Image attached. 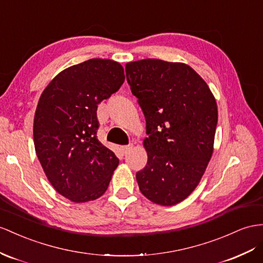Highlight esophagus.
<instances>
[{
  "instance_id": "1",
  "label": "esophagus",
  "mask_w": 263,
  "mask_h": 263,
  "mask_svg": "<svg viewBox=\"0 0 263 263\" xmlns=\"http://www.w3.org/2000/svg\"><path fill=\"white\" fill-rule=\"evenodd\" d=\"M133 149V143H130V144H127V145H123L122 146V151H123V153H127V152H130L131 150Z\"/></svg>"
}]
</instances>
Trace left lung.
I'll use <instances>...</instances> for the list:
<instances>
[{"instance_id": "obj_1", "label": "left lung", "mask_w": 263, "mask_h": 263, "mask_svg": "<svg viewBox=\"0 0 263 263\" xmlns=\"http://www.w3.org/2000/svg\"><path fill=\"white\" fill-rule=\"evenodd\" d=\"M126 81L143 111L147 162L137 172L145 198L183 201L199 184L213 152L218 107L199 74L184 63L144 59L126 63Z\"/></svg>"}]
</instances>
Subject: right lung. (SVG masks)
<instances>
[{"label":"right lung","mask_w":263,"mask_h":263,"mask_svg":"<svg viewBox=\"0 0 263 263\" xmlns=\"http://www.w3.org/2000/svg\"><path fill=\"white\" fill-rule=\"evenodd\" d=\"M124 79L120 63L91 59L60 72L40 97L33 124L37 159L53 187L77 203L102 196L119 164L98 140L97 110Z\"/></svg>","instance_id":"right-lung-1"}]
</instances>
